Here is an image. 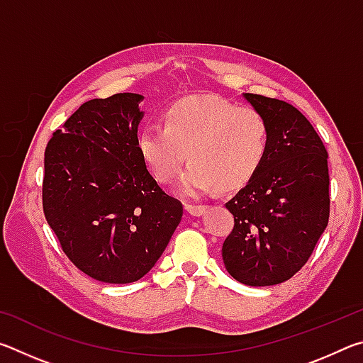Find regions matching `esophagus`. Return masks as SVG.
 Returning a JSON list of instances; mask_svg holds the SVG:
<instances>
[{
  "mask_svg": "<svg viewBox=\"0 0 363 363\" xmlns=\"http://www.w3.org/2000/svg\"><path fill=\"white\" fill-rule=\"evenodd\" d=\"M186 211L192 214V216H200L206 210V205H194V203H186Z\"/></svg>",
  "mask_w": 363,
  "mask_h": 363,
  "instance_id": "esophagus-1",
  "label": "esophagus"
}]
</instances>
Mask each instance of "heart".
Here are the masks:
<instances>
[{
	"label": "heart",
	"mask_w": 363,
	"mask_h": 363,
	"mask_svg": "<svg viewBox=\"0 0 363 363\" xmlns=\"http://www.w3.org/2000/svg\"><path fill=\"white\" fill-rule=\"evenodd\" d=\"M269 123L259 110L218 96L186 97L164 113V126L149 123L138 136L139 155L153 179L171 182L186 163L177 190L194 196L248 184L269 149Z\"/></svg>",
	"instance_id": "1"
}]
</instances>
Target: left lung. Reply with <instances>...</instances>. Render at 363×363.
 <instances>
[{
  "label": "left lung",
  "mask_w": 363,
  "mask_h": 363,
  "mask_svg": "<svg viewBox=\"0 0 363 363\" xmlns=\"http://www.w3.org/2000/svg\"><path fill=\"white\" fill-rule=\"evenodd\" d=\"M269 123L262 167L225 203L233 227L223 261L233 279L277 285L309 261L330 219L328 152L309 120L285 101L247 93Z\"/></svg>",
  "instance_id": "8db88e82"
}]
</instances>
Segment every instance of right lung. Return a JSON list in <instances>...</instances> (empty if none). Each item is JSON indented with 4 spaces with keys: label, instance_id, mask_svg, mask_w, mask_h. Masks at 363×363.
<instances>
[{
    "label": "right lung",
    "instance_id": "right-lung-1",
    "mask_svg": "<svg viewBox=\"0 0 363 363\" xmlns=\"http://www.w3.org/2000/svg\"><path fill=\"white\" fill-rule=\"evenodd\" d=\"M143 96L79 106L45 150L43 211L67 257L106 284H131L155 266L182 219L138 150Z\"/></svg>",
    "mask_w": 363,
    "mask_h": 363
}]
</instances>
